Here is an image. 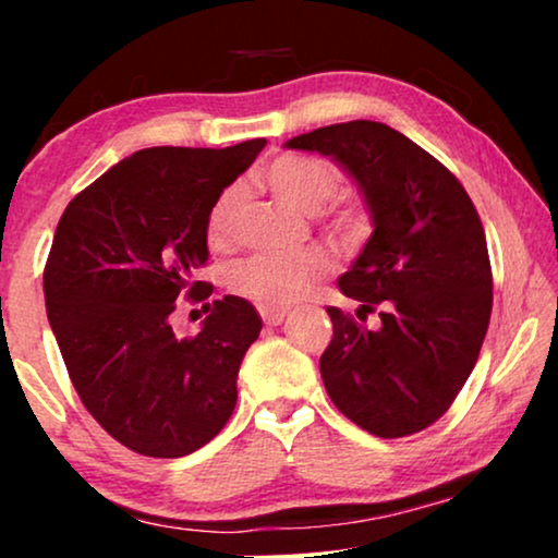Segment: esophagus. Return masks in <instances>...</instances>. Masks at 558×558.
<instances>
[{
    "instance_id": "esophagus-1",
    "label": "esophagus",
    "mask_w": 558,
    "mask_h": 558,
    "mask_svg": "<svg viewBox=\"0 0 558 558\" xmlns=\"http://www.w3.org/2000/svg\"><path fill=\"white\" fill-rule=\"evenodd\" d=\"M258 312H262L264 325H269V327L281 325V323H284V317H287V310H269V307H262Z\"/></svg>"
}]
</instances>
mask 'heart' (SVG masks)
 <instances>
[{
  "instance_id": "heart-1",
  "label": "heart",
  "mask_w": 558,
  "mask_h": 558,
  "mask_svg": "<svg viewBox=\"0 0 558 558\" xmlns=\"http://www.w3.org/2000/svg\"><path fill=\"white\" fill-rule=\"evenodd\" d=\"M264 182L281 203L292 205L302 213H319L327 203L338 195L342 174L338 165L327 162L315 155H300V151H284L274 157L264 170ZM243 190L239 185L226 187L210 205L208 220H205V235L213 248L223 251L233 243L235 228L243 210ZM371 210L357 197H345L335 203L327 213V231L338 239L342 246H357L371 233ZM330 274V262L319 251H304L294 256H269L258 254L243 258L228 269L226 284L233 294L258 304V307L279 310L300 300L310 292L319 279Z\"/></svg>"
}]
</instances>
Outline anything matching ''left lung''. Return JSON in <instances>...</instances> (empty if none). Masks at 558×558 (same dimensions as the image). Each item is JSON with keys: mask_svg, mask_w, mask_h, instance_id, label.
Wrapping results in <instances>:
<instances>
[{"mask_svg": "<svg viewBox=\"0 0 558 558\" xmlns=\"http://www.w3.org/2000/svg\"><path fill=\"white\" fill-rule=\"evenodd\" d=\"M332 157L357 182L373 235L340 292L378 311L371 331L327 307L332 340L319 357L335 407L384 439L432 426L475 368L493 310L485 228L468 190L439 159L380 121H345L287 142Z\"/></svg>", "mask_w": 558, "mask_h": 558, "instance_id": "1", "label": "left lung"}]
</instances>
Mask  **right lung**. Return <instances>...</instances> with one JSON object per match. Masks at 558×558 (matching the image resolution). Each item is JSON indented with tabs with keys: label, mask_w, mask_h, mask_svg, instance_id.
<instances>
[{
	"label": "right lung",
	"mask_w": 558,
	"mask_h": 558,
	"mask_svg": "<svg viewBox=\"0 0 558 558\" xmlns=\"http://www.w3.org/2000/svg\"><path fill=\"white\" fill-rule=\"evenodd\" d=\"M264 144L134 151L81 190L56 228L43 274L50 327L83 407L132 452L185 457L233 414L262 317L228 294L206 302L201 333L178 339L169 315L182 293L213 294L193 281L208 262V210Z\"/></svg>",
	"instance_id": "obj_1"
}]
</instances>
